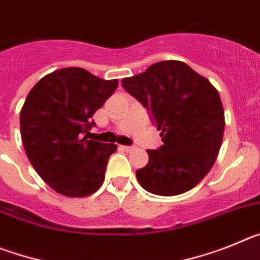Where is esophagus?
<instances>
[{"label": "esophagus", "mask_w": 260, "mask_h": 260, "mask_svg": "<svg viewBox=\"0 0 260 260\" xmlns=\"http://www.w3.org/2000/svg\"><path fill=\"white\" fill-rule=\"evenodd\" d=\"M121 148H122L123 151H126V152H132V151L135 150V147L133 146H121Z\"/></svg>", "instance_id": "obj_1"}]
</instances>
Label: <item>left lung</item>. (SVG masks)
<instances>
[{"label":"left lung","instance_id":"8db88e82","mask_svg":"<svg viewBox=\"0 0 260 260\" xmlns=\"http://www.w3.org/2000/svg\"><path fill=\"white\" fill-rule=\"evenodd\" d=\"M123 88L150 110L164 142L148 150V164L137 171L141 186L162 197L198 185L215 164L225 117L217 89L182 61L156 62L144 73L122 79Z\"/></svg>","mask_w":260,"mask_h":260}]
</instances>
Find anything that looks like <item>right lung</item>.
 Wrapping results in <instances>:
<instances>
[{"label": "right lung", "instance_id": "add662e5", "mask_svg": "<svg viewBox=\"0 0 260 260\" xmlns=\"http://www.w3.org/2000/svg\"><path fill=\"white\" fill-rule=\"evenodd\" d=\"M82 68H65L41 78L20 110V135L34 169L54 191L83 198L102 187L113 143L91 141L92 116L116 91Z\"/></svg>", "mask_w": 260, "mask_h": 260}]
</instances>
